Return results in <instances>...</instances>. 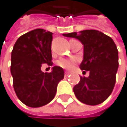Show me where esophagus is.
Instances as JSON below:
<instances>
[{"label": "esophagus", "mask_w": 127, "mask_h": 127, "mask_svg": "<svg viewBox=\"0 0 127 127\" xmlns=\"http://www.w3.org/2000/svg\"><path fill=\"white\" fill-rule=\"evenodd\" d=\"M70 74V73L69 71H66V72H65V76H66V77H67Z\"/></svg>", "instance_id": "1"}]
</instances>
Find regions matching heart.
Returning a JSON list of instances; mask_svg holds the SVG:
<instances>
[{
	"label": "heart",
	"instance_id": "1",
	"mask_svg": "<svg viewBox=\"0 0 127 127\" xmlns=\"http://www.w3.org/2000/svg\"><path fill=\"white\" fill-rule=\"evenodd\" d=\"M57 64L60 67L66 69V70H70L71 68H73V67L75 65L76 60L74 59H71V58L61 57L57 60Z\"/></svg>",
	"mask_w": 127,
	"mask_h": 127
}]
</instances>
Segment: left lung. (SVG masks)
Listing matches in <instances>:
<instances>
[{
  "instance_id": "left-lung-1",
  "label": "left lung",
  "mask_w": 127,
  "mask_h": 127,
  "mask_svg": "<svg viewBox=\"0 0 127 127\" xmlns=\"http://www.w3.org/2000/svg\"><path fill=\"white\" fill-rule=\"evenodd\" d=\"M63 35L77 39L84 45L80 68L89 71V76L80 77V82L73 89L75 96L86 105L101 104L111 95L116 83L119 57L115 42L109 36L92 29Z\"/></svg>"
}]
</instances>
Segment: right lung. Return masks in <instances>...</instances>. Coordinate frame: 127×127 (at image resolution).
I'll use <instances>...</instances> for the list:
<instances>
[{
    "instance_id": "add662e5",
    "label": "right lung",
    "mask_w": 127,
    "mask_h": 127,
    "mask_svg": "<svg viewBox=\"0 0 127 127\" xmlns=\"http://www.w3.org/2000/svg\"><path fill=\"white\" fill-rule=\"evenodd\" d=\"M53 33L36 29L20 36L11 52V73L13 86L22 102L41 107L55 97L57 85L64 77L62 67L54 66L50 73L41 70L42 64L52 66Z\"/></svg>"
}]
</instances>
